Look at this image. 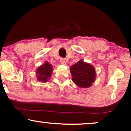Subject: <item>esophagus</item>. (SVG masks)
Instances as JSON below:
<instances>
[{
    "mask_svg": "<svg viewBox=\"0 0 131 131\" xmlns=\"http://www.w3.org/2000/svg\"><path fill=\"white\" fill-rule=\"evenodd\" d=\"M60 63H61V64H67V61H66L65 59H63V58L61 59Z\"/></svg>",
    "mask_w": 131,
    "mask_h": 131,
    "instance_id": "obj_1",
    "label": "esophagus"
}]
</instances>
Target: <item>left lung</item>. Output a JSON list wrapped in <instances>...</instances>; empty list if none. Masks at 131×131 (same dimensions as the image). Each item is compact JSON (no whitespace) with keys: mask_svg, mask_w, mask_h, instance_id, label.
Wrapping results in <instances>:
<instances>
[{"mask_svg":"<svg viewBox=\"0 0 131 131\" xmlns=\"http://www.w3.org/2000/svg\"><path fill=\"white\" fill-rule=\"evenodd\" d=\"M70 72L73 82L80 88H89L95 81L94 67L82 59L70 67Z\"/></svg>","mask_w":131,"mask_h":131,"instance_id":"obj_1","label":"left lung"}]
</instances>
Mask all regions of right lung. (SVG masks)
<instances>
[{
    "label": "right lung",
    "mask_w": 131,
    "mask_h": 131,
    "mask_svg": "<svg viewBox=\"0 0 131 131\" xmlns=\"http://www.w3.org/2000/svg\"><path fill=\"white\" fill-rule=\"evenodd\" d=\"M52 72V66L48 62L46 61L42 65L37 69V78L38 81L46 82L51 77Z\"/></svg>",
    "instance_id": "1"
}]
</instances>
